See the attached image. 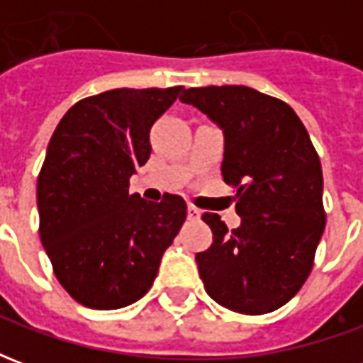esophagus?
<instances>
[{
  "instance_id": "34e87169",
  "label": "esophagus",
  "mask_w": 363,
  "mask_h": 363,
  "mask_svg": "<svg viewBox=\"0 0 363 363\" xmlns=\"http://www.w3.org/2000/svg\"><path fill=\"white\" fill-rule=\"evenodd\" d=\"M200 218V210H198L196 206H189V220H198Z\"/></svg>"
}]
</instances>
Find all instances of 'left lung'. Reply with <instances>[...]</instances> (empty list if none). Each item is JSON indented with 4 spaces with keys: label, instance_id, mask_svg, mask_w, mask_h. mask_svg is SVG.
<instances>
[{
    "label": "left lung",
    "instance_id": "obj_1",
    "mask_svg": "<svg viewBox=\"0 0 363 363\" xmlns=\"http://www.w3.org/2000/svg\"><path fill=\"white\" fill-rule=\"evenodd\" d=\"M223 130V181L237 189L241 225L229 231L218 213L202 216L213 233L196 264L208 296L243 315L288 303L313 268L325 231L323 171L294 108L245 85L182 91Z\"/></svg>",
    "mask_w": 363,
    "mask_h": 363
}]
</instances>
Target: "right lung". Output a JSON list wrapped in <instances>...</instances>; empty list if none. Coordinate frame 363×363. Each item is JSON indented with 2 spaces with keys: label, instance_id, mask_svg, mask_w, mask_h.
Returning a JSON list of instances; mask_svg holds the SVG:
<instances>
[{
  "label": "right lung",
  "instance_id": "add662e5",
  "mask_svg": "<svg viewBox=\"0 0 363 363\" xmlns=\"http://www.w3.org/2000/svg\"><path fill=\"white\" fill-rule=\"evenodd\" d=\"M184 87L112 89L75 103L60 120L36 184L40 241L77 303L120 309L147 294L186 202L130 194L150 159L153 122Z\"/></svg>",
  "mask_w": 363,
  "mask_h": 363
}]
</instances>
